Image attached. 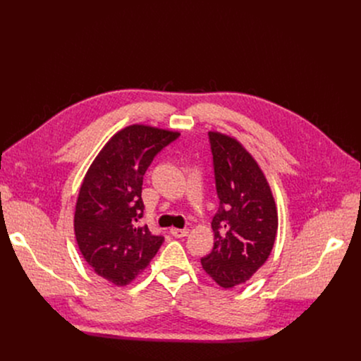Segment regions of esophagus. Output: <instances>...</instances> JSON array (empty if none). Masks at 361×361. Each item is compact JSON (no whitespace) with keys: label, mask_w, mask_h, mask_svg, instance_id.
I'll return each instance as SVG.
<instances>
[{"label":"esophagus","mask_w":361,"mask_h":361,"mask_svg":"<svg viewBox=\"0 0 361 361\" xmlns=\"http://www.w3.org/2000/svg\"><path fill=\"white\" fill-rule=\"evenodd\" d=\"M171 234L176 238H181V237L188 235V228H171Z\"/></svg>","instance_id":"esophagus-1"}]
</instances>
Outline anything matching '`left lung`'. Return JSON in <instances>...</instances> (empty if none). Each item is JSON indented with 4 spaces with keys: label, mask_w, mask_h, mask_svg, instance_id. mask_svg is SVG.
Masks as SVG:
<instances>
[{
    "label": "left lung",
    "mask_w": 361,
    "mask_h": 361,
    "mask_svg": "<svg viewBox=\"0 0 361 361\" xmlns=\"http://www.w3.org/2000/svg\"><path fill=\"white\" fill-rule=\"evenodd\" d=\"M209 137L220 205L212 221L214 247L201 266L220 287L231 288L267 262L279 216L270 184L243 144L219 131Z\"/></svg>",
    "instance_id": "8db88e82"
}]
</instances>
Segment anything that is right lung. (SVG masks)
I'll list each match as a JSON object with an SVG mask.
<instances>
[{"mask_svg": "<svg viewBox=\"0 0 361 361\" xmlns=\"http://www.w3.org/2000/svg\"><path fill=\"white\" fill-rule=\"evenodd\" d=\"M180 135L144 124L116 133L91 163L80 187L74 233L88 266L114 286L130 284L157 254L164 237L154 235L142 217V177L166 145Z\"/></svg>", "mask_w": 361, "mask_h": 361, "instance_id": "add662e5", "label": "right lung"}]
</instances>
